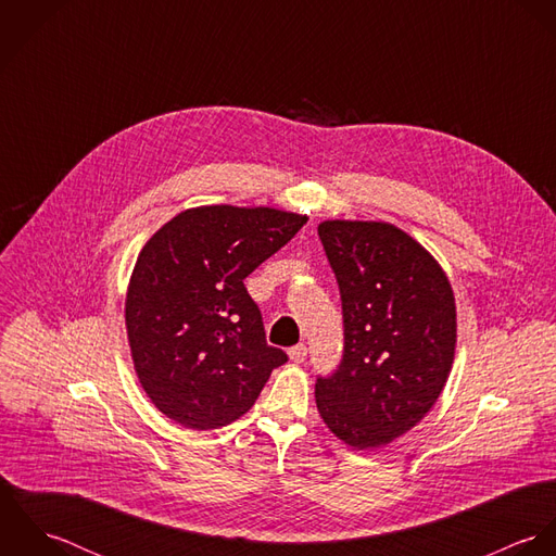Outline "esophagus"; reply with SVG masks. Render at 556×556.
Returning <instances> with one entry per match:
<instances>
[{"instance_id": "esophagus-1", "label": "esophagus", "mask_w": 556, "mask_h": 556, "mask_svg": "<svg viewBox=\"0 0 556 556\" xmlns=\"http://www.w3.org/2000/svg\"><path fill=\"white\" fill-rule=\"evenodd\" d=\"M289 357H291V362L302 364V362L308 357L306 344H295V346H291V349H289Z\"/></svg>"}]
</instances>
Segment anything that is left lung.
<instances>
[{"instance_id": "left-lung-1", "label": "left lung", "mask_w": 556, "mask_h": 556, "mask_svg": "<svg viewBox=\"0 0 556 556\" xmlns=\"http://www.w3.org/2000/svg\"><path fill=\"white\" fill-rule=\"evenodd\" d=\"M318 238L336 274L344 353L318 377L323 421L346 445L375 450L434 406L456 351V302L437 258L388 223L325 220Z\"/></svg>"}]
</instances>
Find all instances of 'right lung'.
Returning a JSON list of instances; mask_svg holds the SVG:
<instances>
[{
	"label": "right lung",
	"instance_id": "1",
	"mask_svg": "<svg viewBox=\"0 0 556 556\" xmlns=\"http://www.w3.org/2000/svg\"><path fill=\"white\" fill-rule=\"evenodd\" d=\"M306 223L274 207L203 205L170 218L143 245L126 329L137 377L168 419L192 430L227 426L287 362L267 344L243 278Z\"/></svg>",
	"mask_w": 556,
	"mask_h": 556
}]
</instances>
